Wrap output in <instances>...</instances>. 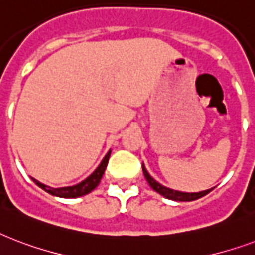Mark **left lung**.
Listing matches in <instances>:
<instances>
[{
	"label": "left lung",
	"instance_id": "obj_1",
	"mask_svg": "<svg viewBox=\"0 0 255 255\" xmlns=\"http://www.w3.org/2000/svg\"><path fill=\"white\" fill-rule=\"evenodd\" d=\"M142 170H143V175H145L146 181L149 182V185L151 186L153 190H155L157 193H159L161 195H163L165 198L167 199H173V201H195V199L201 198L203 195H206L209 191L212 190V189H209V190L205 191H198V193H183V191H177L173 190V189H169L166 186H162L161 183L157 182L151 175L147 173V170L145 169V166L142 165Z\"/></svg>",
	"mask_w": 255,
	"mask_h": 255
}]
</instances>
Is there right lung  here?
Here are the masks:
<instances>
[{
  "instance_id": "obj_1",
  "label": "right lung",
  "mask_w": 255,
  "mask_h": 255,
  "mask_svg": "<svg viewBox=\"0 0 255 255\" xmlns=\"http://www.w3.org/2000/svg\"><path fill=\"white\" fill-rule=\"evenodd\" d=\"M110 157V151L105 155V158L102 159V162L100 163V166L97 167L96 170L93 171L92 174L89 175L88 178L84 179L82 182H80L78 185H74V186H68V187H50L43 185V183L38 182L37 179L31 178L34 181V183L37 186H39L41 189L49 193V194L56 195V197H61V198H76V197H81V195H85L90 193L92 190H94L98 183H100L102 175L105 173V169L108 166V161H109Z\"/></svg>"
}]
</instances>
